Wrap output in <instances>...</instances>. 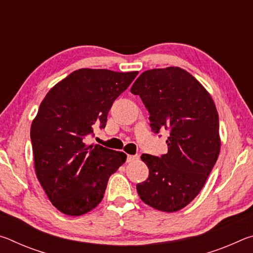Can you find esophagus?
Returning <instances> with one entry per match:
<instances>
[{
	"instance_id": "1",
	"label": "esophagus",
	"mask_w": 253,
	"mask_h": 253,
	"mask_svg": "<svg viewBox=\"0 0 253 253\" xmlns=\"http://www.w3.org/2000/svg\"><path fill=\"white\" fill-rule=\"evenodd\" d=\"M138 156L137 155H127V162H132V161H136Z\"/></svg>"
}]
</instances>
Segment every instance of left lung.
I'll return each instance as SVG.
<instances>
[{
    "label": "left lung",
    "instance_id": "left-lung-1",
    "mask_svg": "<svg viewBox=\"0 0 253 253\" xmlns=\"http://www.w3.org/2000/svg\"><path fill=\"white\" fill-rule=\"evenodd\" d=\"M149 113L152 131L169 132V151L143 154L146 181L137 184L143 202L164 212L185 208L202 190L220 153L219 115L204 87L178 67L143 72L130 88Z\"/></svg>",
    "mask_w": 253,
    "mask_h": 253
}]
</instances>
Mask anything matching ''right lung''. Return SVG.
<instances>
[{
	"label": "right lung",
	"mask_w": 253,
	"mask_h": 253,
	"mask_svg": "<svg viewBox=\"0 0 253 253\" xmlns=\"http://www.w3.org/2000/svg\"><path fill=\"white\" fill-rule=\"evenodd\" d=\"M137 71L80 69L46 93L31 126L37 177L60 212L78 216L104 198L107 183L126 161V154L88 145L93 127H106L116 98Z\"/></svg>",
	"instance_id": "right-lung-1"
}]
</instances>
